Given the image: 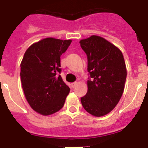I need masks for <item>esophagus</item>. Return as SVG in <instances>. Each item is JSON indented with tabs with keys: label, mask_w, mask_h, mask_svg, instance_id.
<instances>
[{
	"label": "esophagus",
	"mask_w": 148,
	"mask_h": 148,
	"mask_svg": "<svg viewBox=\"0 0 148 148\" xmlns=\"http://www.w3.org/2000/svg\"><path fill=\"white\" fill-rule=\"evenodd\" d=\"M71 84H72V87H75V86L77 85V82H73V83H72Z\"/></svg>",
	"instance_id": "34e87169"
}]
</instances>
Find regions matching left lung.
Segmentation results:
<instances>
[{
	"mask_svg": "<svg viewBox=\"0 0 148 148\" xmlns=\"http://www.w3.org/2000/svg\"><path fill=\"white\" fill-rule=\"evenodd\" d=\"M87 56V92L82 97L83 108L90 114L100 117L113 110L122 95L127 69L121 51L98 35L79 41Z\"/></svg>",
	"mask_w": 148,
	"mask_h": 148,
	"instance_id": "1",
	"label": "left lung"
}]
</instances>
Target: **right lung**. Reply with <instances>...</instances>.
Wrapping results in <instances>:
<instances>
[{
	"instance_id": "1",
	"label": "right lung",
	"mask_w": 148,
	"mask_h": 148,
	"mask_svg": "<svg viewBox=\"0 0 148 148\" xmlns=\"http://www.w3.org/2000/svg\"><path fill=\"white\" fill-rule=\"evenodd\" d=\"M72 40L46 38L26 50L21 63V80L26 99L35 112L49 116L63 108L70 87L61 75V56Z\"/></svg>"
}]
</instances>
